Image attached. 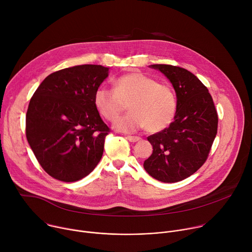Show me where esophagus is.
<instances>
[{"instance_id": "esophagus-1", "label": "esophagus", "mask_w": 252, "mask_h": 252, "mask_svg": "<svg viewBox=\"0 0 252 252\" xmlns=\"http://www.w3.org/2000/svg\"><path fill=\"white\" fill-rule=\"evenodd\" d=\"M126 138H127L130 142H136V141H138V140L140 139L139 136H134V135H127Z\"/></svg>"}]
</instances>
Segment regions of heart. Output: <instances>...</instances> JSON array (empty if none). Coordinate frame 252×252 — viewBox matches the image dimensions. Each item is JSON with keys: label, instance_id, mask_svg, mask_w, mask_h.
<instances>
[{"label": "heart", "instance_id": "heart-1", "mask_svg": "<svg viewBox=\"0 0 252 252\" xmlns=\"http://www.w3.org/2000/svg\"><path fill=\"white\" fill-rule=\"evenodd\" d=\"M94 103L98 114L109 122L116 121L127 104L129 113L114 125L124 132L143 127L149 132L161 131L170 126L177 112L173 89L141 73L119 77L114 89L99 86L94 92Z\"/></svg>", "mask_w": 252, "mask_h": 252}]
</instances>
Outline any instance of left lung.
I'll list each match as a JSON object with an SVG mask.
<instances>
[{"mask_svg":"<svg viewBox=\"0 0 252 252\" xmlns=\"http://www.w3.org/2000/svg\"><path fill=\"white\" fill-rule=\"evenodd\" d=\"M169 80L176 94L174 121L152 134V156L143 162L147 172L162 183H177L193 174L207 159L218 133V112L207 88L188 69L152 64Z\"/></svg>","mask_w":252,"mask_h":252,"instance_id":"8db88e82","label":"left lung"}]
</instances>
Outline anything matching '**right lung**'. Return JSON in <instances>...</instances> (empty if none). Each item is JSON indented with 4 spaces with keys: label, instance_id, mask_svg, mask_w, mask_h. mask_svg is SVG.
Segmentation results:
<instances>
[{
    "label": "right lung",
    "instance_id": "add662e5",
    "mask_svg": "<svg viewBox=\"0 0 252 252\" xmlns=\"http://www.w3.org/2000/svg\"><path fill=\"white\" fill-rule=\"evenodd\" d=\"M109 67L82 64L49 75L32 94L26 135L41 166L64 183L80 181L99 162L110 128L94 103Z\"/></svg>",
    "mask_w": 252,
    "mask_h": 252
}]
</instances>
